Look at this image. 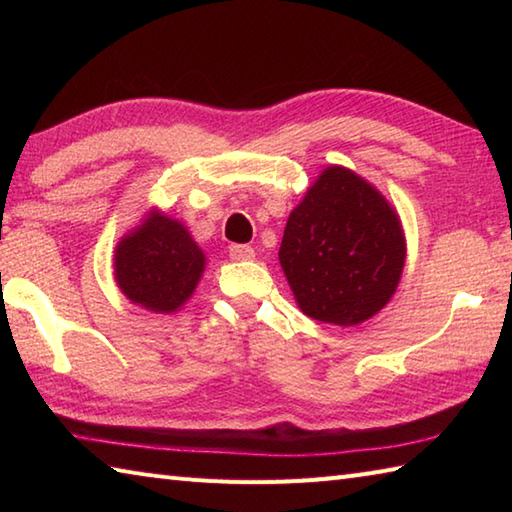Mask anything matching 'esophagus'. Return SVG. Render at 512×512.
Instances as JSON below:
<instances>
[{
    "instance_id": "obj_1",
    "label": "esophagus",
    "mask_w": 512,
    "mask_h": 512,
    "mask_svg": "<svg viewBox=\"0 0 512 512\" xmlns=\"http://www.w3.org/2000/svg\"><path fill=\"white\" fill-rule=\"evenodd\" d=\"M228 255H231L235 262H250V259H255V250L246 244H233L228 248Z\"/></svg>"
}]
</instances>
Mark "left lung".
Listing matches in <instances>:
<instances>
[{"mask_svg": "<svg viewBox=\"0 0 512 512\" xmlns=\"http://www.w3.org/2000/svg\"><path fill=\"white\" fill-rule=\"evenodd\" d=\"M407 242L400 215L372 182L330 165L290 211L279 264L310 319L354 328L400 284Z\"/></svg>", "mask_w": 512, "mask_h": 512, "instance_id": "left-lung-1", "label": "left lung"}]
</instances>
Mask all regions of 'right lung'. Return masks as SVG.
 <instances>
[{
  "instance_id": "add662e5",
  "label": "right lung",
  "mask_w": 512,
  "mask_h": 512,
  "mask_svg": "<svg viewBox=\"0 0 512 512\" xmlns=\"http://www.w3.org/2000/svg\"><path fill=\"white\" fill-rule=\"evenodd\" d=\"M206 268V255L189 228L151 209L114 248V279L123 295L156 314L182 310Z\"/></svg>"
}]
</instances>
